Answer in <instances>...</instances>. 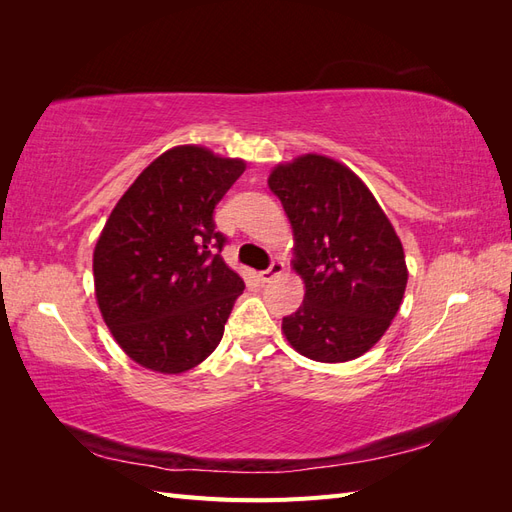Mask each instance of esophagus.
I'll return each instance as SVG.
<instances>
[{
  "mask_svg": "<svg viewBox=\"0 0 512 512\" xmlns=\"http://www.w3.org/2000/svg\"><path fill=\"white\" fill-rule=\"evenodd\" d=\"M280 273H284V262H280V260H273V262H271V267H269V269H265V271H260V273H258V277H260V282H271L273 277H277Z\"/></svg>",
  "mask_w": 512,
  "mask_h": 512,
  "instance_id": "obj_1",
  "label": "esophagus"
}]
</instances>
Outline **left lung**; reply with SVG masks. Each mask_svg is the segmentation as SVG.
<instances>
[{
  "mask_svg": "<svg viewBox=\"0 0 512 512\" xmlns=\"http://www.w3.org/2000/svg\"><path fill=\"white\" fill-rule=\"evenodd\" d=\"M269 188L290 220L292 269L305 284L303 305L282 331L307 359L352 361L391 327L404 299L408 269L397 232L367 185L327 156L277 164Z\"/></svg>",
  "mask_w": 512,
  "mask_h": 512,
  "instance_id": "left-lung-1",
  "label": "left lung"
}]
</instances>
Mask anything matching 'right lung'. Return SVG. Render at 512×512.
I'll use <instances>...</instances> for the list:
<instances>
[{
	"label": "right lung",
	"instance_id": "obj_1",
	"mask_svg": "<svg viewBox=\"0 0 512 512\" xmlns=\"http://www.w3.org/2000/svg\"><path fill=\"white\" fill-rule=\"evenodd\" d=\"M243 160L181 145L153 160L106 220L94 250L96 299L132 361L181 374L218 348L245 284L220 256L213 211Z\"/></svg>",
	"mask_w": 512,
	"mask_h": 512
}]
</instances>
